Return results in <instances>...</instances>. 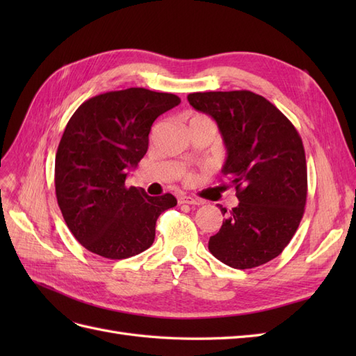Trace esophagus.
I'll list each match as a JSON object with an SVG mask.
<instances>
[{"instance_id":"34e87169","label":"esophagus","mask_w":356,"mask_h":356,"mask_svg":"<svg viewBox=\"0 0 356 356\" xmlns=\"http://www.w3.org/2000/svg\"><path fill=\"white\" fill-rule=\"evenodd\" d=\"M178 202H179V203H188V204H202V200L195 199V197H191V196H186V195L179 196V197H178Z\"/></svg>"}]
</instances>
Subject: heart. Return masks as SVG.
Masks as SVG:
<instances>
[{"instance_id": "obj_1", "label": "heart", "mask_w": 356, "mask_h": 356, "mask_svg": "<svg viewBox=\"0 0 356 356\" xmlns=\"http://www.w3.org/2000/svg\"><path fill=\"white\" fill-rule=\"evenodd\" d=\"M197 122H211V120L208 117L200 115V114H195V115L190 117V123H197Z\"/></svg>"}]
</instances>
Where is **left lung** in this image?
I'll list each match as a JSON object with an SVG mask.
<instances>
[{"mask_svg": "<svg viewBox=\"0 0 356 356\" xmlns=\"http://www.w3.org/2000/svg\"><path fill=\"white\" fill-rule=\"evenodd\" d=\"M187 99L211 115L227 149L221 169L239 204L211 236V254L233 268L273 260L293 239L307 197L305 147L296 127L276 106L250 90L197 92Z\"/></svg>", "mask_w": 356, "mask_h": 356, "instance_id": "left-lung-1", "label": "left lung"}]
</instances>
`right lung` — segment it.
<instances>
[{
    "label": "right lung",
    "mask_w": 356,
    "mask_h": 356,
    "mask_svg": "<svg viewBox=\"0 0 356 356\" xmlns=\"http://www.w3.org/2000/svg\"><path fill=\"white\" fill-rule=\"evenodd\" d=\"M179 102L177 95L131 88L95 96L70 118L55 160L56 197L88 251L123 260L153 245L159 215L177 199L148 196L124 182L147 153L156 118Z\"/></svg>",
    "instance_id": "1"
}]
</instances>
